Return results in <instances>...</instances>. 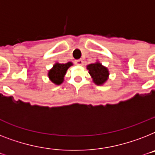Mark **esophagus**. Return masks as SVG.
<instances>
[{"label":"esophagus","instance_id":"esophagus-1","mask_svg":"<svg viewBox=\"0 0 155 155\" xmlns=\"http://www.w3.org/2000/svg\"><path fill=\"white\" fill-rule=\"evenodd\" d=\"M75 64H76L77 65L82 66V65L84 64V61H83V60H82V59H80V60H75Z\"/></svg>","mask_w":155,"mask_h":155}]
</instances>
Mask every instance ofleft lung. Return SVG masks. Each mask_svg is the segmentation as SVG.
Instances as JSON below:
<instances>
[{
  "instance_id": "1",
  "label": "left lung",
  "mask_w": 155,
  "mask_h": 155,
  "mask_svg": "<svg viewBox=\"0 0 155 155\" xmlns=\"http://www.w3.org/2000/svg\"><path fill=\"white\" fill-rule=\"evenodd\" d=\"M87 68L92 78L93 82L96 85H102L107 80L109 71L106 67L103 66L99 62L88 64L87 66Z\"/></svg>"
}]
</instances>
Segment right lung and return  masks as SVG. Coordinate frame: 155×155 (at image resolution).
I'll use <instances>...</instances> for the list:
<instances>
[{"mask_svg": "<svg viewBox=\"0 0 155 155\" xmlns=\"http://www.w3.org/2000/svg\"><path fill=\"white\" fill-rule=\"evenodd\" d=\"M72 65V63L68 62L67 64H59L56 63L52 68L49 70L48 77L53 84L60 85L64 82V78L67 72V70Z\"/></svg>", "mask_w": 155, "mask_h": 155, "instance_id": "1", "label": "right lung"}]
</instances>
